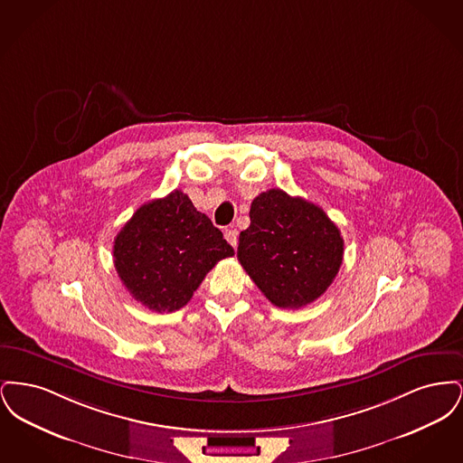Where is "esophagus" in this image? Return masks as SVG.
<instances>
[{"instance_id":"1","label":"esophagus","mask_w":463,"mask_h":463,"mask_svg":"<svg viewBox=\"0 0 463 463\" xmlns=\"http://www.w3.org/2000/svg\"><path fill=\"white\" fill-rule=\"evenodd\" d=\"M223 236H225V240L227 242L231 244V246H238V231L236 229H227L225 232H223Z\"/></svg>"}]
</instances>
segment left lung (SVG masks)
I'll return each instance as SVG.
<instances>
[{
	"instance_id": "1",
	"label": "left lung",
	"mask_w": 463,
	"mask_h": 463,
	"mask_svg": "<svg viewBox=\"0 0 463 463\" xmlns=\"http://www.w3.org/2000/svg\"><path fill=\"white\" fill-rule=\"evenodd\" d=\"M344 240L328 215L306 199L270 189L253 199L238 260L276 307L319 298L338 274Z\"/></svg>"
}]
</instances>
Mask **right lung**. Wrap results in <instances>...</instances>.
I'll list each match as a JSON object with an SVG mask.
<instances>
[{"mask_svg":"<svg viewBox=\"0 0 463 463\" xmlns=\"http://www.w3.org/2000/svg\"><path fill=\"white\" fill-rule=\"evenodd\" d=\"M114 267L133 298L156 312L184 307L215 264L234 255L182 191L142 204L114 240Z\"/></svg>","mask_w":463,"mask_h":463,"instance_id":"right-lung-1","label":"right lung"}]
</instances>
